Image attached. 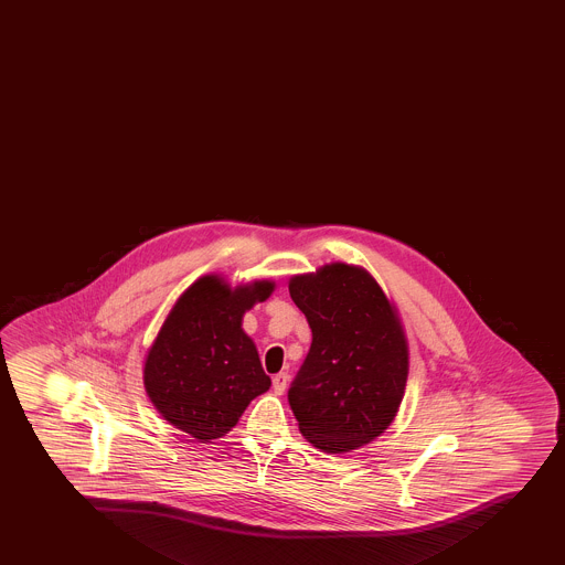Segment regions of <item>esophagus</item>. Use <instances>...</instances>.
Here are the masks:
<instances>
[{
  "label": "esophagus",
  "instance_id": "obj_1",
  "mask_svg": "<svg viewBox=\"0 0 565 565\" xmlns=\"http://www.w3.org/2000/svg\"><path fill=\"white\" fill-rule=\"evenodd\" d=\"M288 381H290V376L286 375V373H277V375L274 376V390L275 393H282L286 390V386H288Z\"/></svg>",
  "mask_w": 565,
  "mask_h": 565
}]
</instances>
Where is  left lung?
<instances>
[{
    "mask_svg": "<svg viewBox=\"0 0 565 565\" xmlns=\"http://www.w3.org/2000/svg\"><path fill=\"white\" fill-rule=\"evenodd\" d=\"M290 296L311 347L288 401L308 443L348 452L386 431L401 407L409 350L397 308L361 266L331 263L294 275Z\"/></svg>",
    "mask_w": 565,
    "mask_h": 565,
    "instance_id": "1",
    "label": "left lung"
}]
</instances>
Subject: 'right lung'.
Instances as JSON below:
<instances>
[{"label": "right lung", "mask_w": 565, "mask_h": 565, "mask_svg": "<svg viewBox=\"0 0 565 565\" xmlns=\"http://www.w3.org/2000/svg\"><path fill=\"white\" fill-rule=\"evenodd\" d=\"M274 288V280L232 288L218 275H204L175 300L142 367L148 398L168 424L209 443L268 392L271 381L243 317Z\"/></svg>", "instance_id": "obj_1"}]
</instances>
